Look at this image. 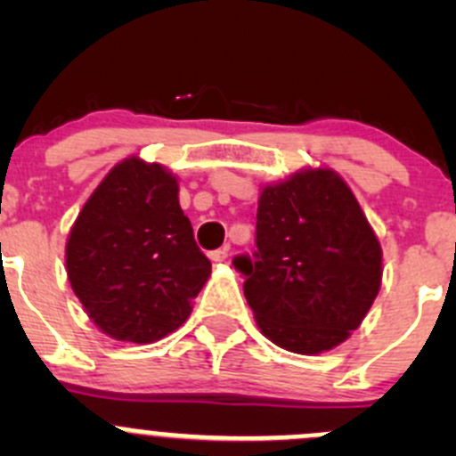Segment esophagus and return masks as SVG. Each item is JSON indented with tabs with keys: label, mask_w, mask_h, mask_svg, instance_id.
Instances as JSON below:
<instances>
[{
	"label": "esophagus",
	"mask_w": 456,
	"mask_h": 456,
	"mask_svg": "<svg viewBox=\"0 0 456 456\" xmlns=\"http://www.w3.org/2000/svg\"><path fill=\"white\" fill-rule=\"evenodd\" d=\"M227 254H229V247H223V249L209 251V260L216 262V265H220V262L227 260Z\"/></svg>",
	"instance_id": "obj_1"
}]
</instances>
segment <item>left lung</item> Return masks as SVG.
<instances>
[{
    "instance_id": "1",
    "label": "left lung",
    "mask_w": 456,
    "mask_h": 456,
    "mask_svg": "<svg viewBox=\"0 0 456 456\" xmlns=\"http://www.w3.org/2000/svg\"><path fill=\"white\" fill-rule=\"evenodd\" d=\"M254 257H233L262 335L317 355L351 338L381 287V247L360 202L329 167L262 187Z\"/></svg>"
}]
</instances>
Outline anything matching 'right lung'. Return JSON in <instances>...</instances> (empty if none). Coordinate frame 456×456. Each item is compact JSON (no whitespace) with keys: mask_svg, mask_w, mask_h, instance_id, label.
<instances>
[{"mask_svg":"<svg viewBox=\"0 0 456 456\" xmlns=\"http://www.w3.org/2000/svg\"><path fill=\"white\" fill-rule=\"evenodd\" d=\"M66 271L105 335L150 344L190 317L211 262L196 247L176 176L130 156L110 169L77 216Z\"/></svg>","mask_w":456,"mask_h":456,"instance_id":"right-lung-1","label":"right lung"}]
</instances>
